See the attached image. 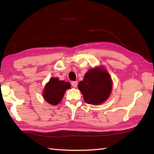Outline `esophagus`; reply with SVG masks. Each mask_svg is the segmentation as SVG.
Wrapping results in <instances>:
<instances>
[{"instance_id": "34e87169", "label": "esophagus", "mask_w": 154, "mask_h": 154, "mask_svg": "<svg viewBox=\"0 0 154 154\" xmlns=\"http://www.w3.org/2000/svg\"><path fill=\"white\" fill-rule=\"evenodd\" d=\"M71 85H72V87H74V88H76L78 85V82H72V83H71Z\"/></svg>"}]
</instances>
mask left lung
<instances>
[{
    "label": "left lung",
    "mask_w": 154,
    "mask_h": 154,
    "mask_svg": "<svg viewBox=\"0 0 154 154\" xmlns=\"http://www.w3.org/2000/svg\"><path fill=\"white\" fill-rule=\"evenodd\" d=\"M85 103L99 105L109 98L112 89L110 74L103 66L89 69L78 85Z\"/></svg>",
    "instance_id": "obj_1"
}]
</instances>
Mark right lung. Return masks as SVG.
Instances as JSON below:
<instances>
[{
	"instance_id": "right-lung-1",
	"label": "right lung",
	"mask_w": 154,
	"mask_h": 154,
	"mask_svg": "<svg viewBox=\"0 0 154 154\" xmlns=\"http://www.w3.org/2000/svg\"><path fill=\"white\" fill-rule=\"evenodd\" d=\"M70 84L59 80L58 78H51L44 86L42 96L44 100L51 105H57L62 100L66 90L70 89Z\"/></svg>"
}]
</instances>
